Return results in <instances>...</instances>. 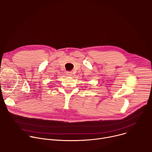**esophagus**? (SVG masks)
I'll use <instances>...</instances> for the list:
<instances>
[{"instance_id": "34e87169", "label": "esophagus", "mask_w": 152, "mask_h": 152, "mask_svg": "<svg viewBox=\"0 0 152 152\" xmlns=\"http://www.w3.org/2000/svg\"><path fill=\"white\" fill-rule=\"evenodd\" d=\"M66 76H72V72H67L66 73Z\"/></svg>"}]
</instances>
